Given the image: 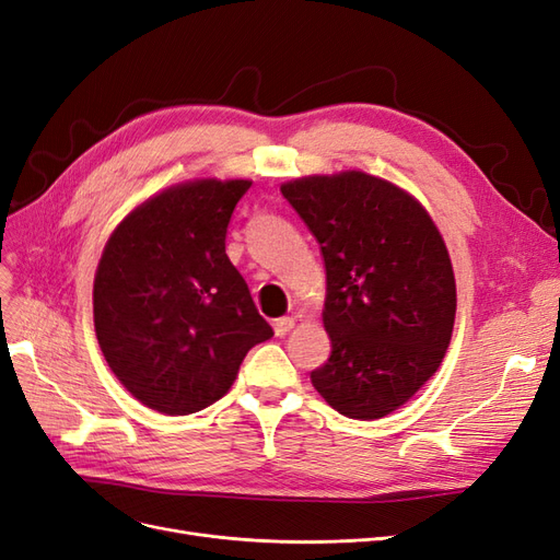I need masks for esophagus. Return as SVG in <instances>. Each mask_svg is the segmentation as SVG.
<instances>
[{"label": "esophagus", "mask_w": 560, "mask_h": 560, "mask_svg": "<svg viewBox=\"0 0 560 560\" xmlns=\"http://www.w3.org/2000/svg\"><path fill=\"white\" fill-rule=\"evenodd\" d=\"M292 327H294V317H278V319H273L276 336H284Z\"/></svg>", "instance_id": "obj_1"}]
</instances>
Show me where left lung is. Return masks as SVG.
I'll return each instance as SVG.
<instances>
[{"instance_id": "obj_1", "label": "left lung", "mask_w": 560, "mask_h": 560, "mask_svg": "<svg viewBox=\"0 0 560 560\" xmlns=\"http://www.w3.org/2000/svg\"><path fill=\"white\" fill-rule=\"evenodd\" d=\"M280 191L327 270L331 354L311 371L315 389L354 420L393 413L451 343L455 278L442 233L413 196L360 171L301 177Z\"/></svg>"}]
</instances>
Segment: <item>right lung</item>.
Wrapping results in <instances>:
<instances>
[{
  "mask_svg": "<svg viewBox=\"0 0 560 560\" xmlns=\"http://www.w3.org/2000/svg\"><path fill=\"white\" fill-rule=\"evenodd\" d=\"M249 186H171L116 226L97 264L100 350L128 393L159 413H196L222 399L247 350L273 336L226 257L231 214Z\"/></svg>",
  "mask_w": 560,
  "mask_h": 560,
  "instance_id": "obj_1",
  "label": "right lung"
}]
</instances>
